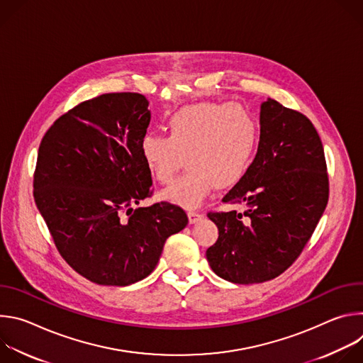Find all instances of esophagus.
I'll use <instances>...</instances> for the list:
<instances>
[{
	"instance_id": "1",
	"label": "esophagus",
	"mask_w": 363,
	"mask_h": 363,
	"mask_svg": "<svg viewBox=\"0 0 363 363\" xmlns=\"http://www.w3.org/2000/svg\"><path fill=\"white\" fill-rule=\"evenodd\" d=\"M188 218H189V224H195V223H198V221L202 218V216H201L199 213L189 211V213H188Z\"/></svg>"
}]
</instances>
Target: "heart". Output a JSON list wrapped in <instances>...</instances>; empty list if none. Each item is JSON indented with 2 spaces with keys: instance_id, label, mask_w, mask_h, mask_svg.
<instances>
[{
  "instance_id": "b5f03b06",
  "label": "heart",
  "mask_w": 363,
  "mask_h": 363,
  "mask_svg": "<svg viewBox=\"0 0 363 363\" xmlns=\"http://www.w3.org/2000/svg\"><path fill=\"white\" fill-rule=\"evenodd\" d=\"M168 138L146 133L140 158L155 181L169 184L184 161L189 169L162 192L195 208L214 188L230 189L247 175L260 139L255 116L238 103L202 101L181 108L165 123Z\"/></svg>"
}]
</instances>
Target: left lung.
Instances as JSON below:
<instances>
[{"label":"left lung","instance_id":"1","mask_svg":"<svg viewBox=\"0 0 363 363\" xmlns=\"http://www.w3.org/2000/svg\"><path fill=\"white\" fill-rule=\"evenodd\" d=\"M326 171L313 123L273 99L263 101L255 158L223 198L244 211L208 213L218 227V240L206 250L213 272L235 284L269 281L286 272L325 213Z\"/></svg>","mask_w":363,"mask_h":363}]
</instances>
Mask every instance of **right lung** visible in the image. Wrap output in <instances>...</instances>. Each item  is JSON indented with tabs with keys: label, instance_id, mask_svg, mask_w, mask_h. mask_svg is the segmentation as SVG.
I'll return each mask as SVG.
<instances>
[{
	"label": "right lung",
	"instance_id": "add662e5",
	"mask_svg": "<svg viewBox=\"0 0 363 363\" xmlns=\"http://www.w3.org/2000/svg\"><path fill=\"white\" fill-rule=\"evenodd\" d=\"M147 106L139 93L100 94L60 116L38 147L37 208L67 264L96 284L147 277L167 238L188 224L169 202L133 208L152 194L139 153Z\"/></svg>",
	"mask_w": 363,
	"mask_h": 363
}]
</instances>
